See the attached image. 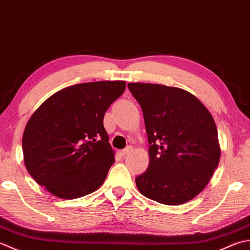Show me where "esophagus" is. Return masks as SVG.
Listing matches in <instances>:
<instances>
[{
	"label": "esophagus",
	"mask_w": 250,
	"mask_h": 250,
	"mask_svg": "<svg viewBox=\"0 0 250 250\" xmlns=\"http://www.w3.org/2000/svg\"><path fill=\"white\" fill-rule=\"evenodd\" d=\"M131 151H132V147H131V146H127L126 149L122 150V151L120 152V153H121V155H122V156H125V155H127V154H129Z\"/></svg>",
	"instance_id": "34e87169"
}]
</instances>
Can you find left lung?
<instances>
[{
	"label": "left lung",
	"mask_w": 250,
	"mask_h": 250,
	"mask_svg": "<svg viewBox=\"0 0 250 250\" xmlns=\"http://www.w3.org/2000/svg\"><path fill=\"white\" fill-rule=\"evenodd\" d=\"M149 141V167L136 178L142 195L181 205L209 182L220 160L218 130L210 112L189 91L149 83H129Z\"/></svg>",
	"instance_id": "obj_1"
}]
</instances>
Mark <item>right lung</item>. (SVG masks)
<instances>
[{
  "label": "right lung",
  "instance_id": "add662e5",
  "mask_svg": "<svg viewBox=\"0 0 250 250\" xmlns=\"http://www.w3.org/2000/svg\"><path fill=\"white\" fill-rule=\"evenodd\" d=\"M125 87L124 81L76 84L39 106L24 128L22 152L40 186L64 200L99 189L114 163L104 113Z\"/></svg>",
  "mask_w": 250,
  "mask_h": 250
}]
</instances>
